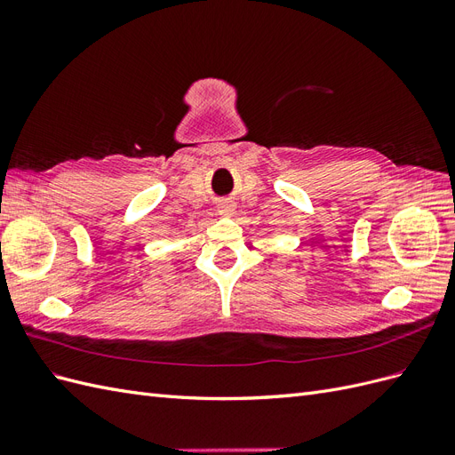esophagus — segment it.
<instances>
[{
    "label": "esophagus",
    "instance_id": "1",
    "mask_svg": "<svg viewBox=\"0 0 455 455\" xmlns=\"http://www.w3.org/2000/svg\"><path fill=\"white\" fill-rule=\"evenodd\" d=\"M220 212H222V214H231L233 212V206L229 203H224L222 206H220Z\"/></svg>",
    "mask_w": 455,
    "mask_h": 455
}]
</instances>
